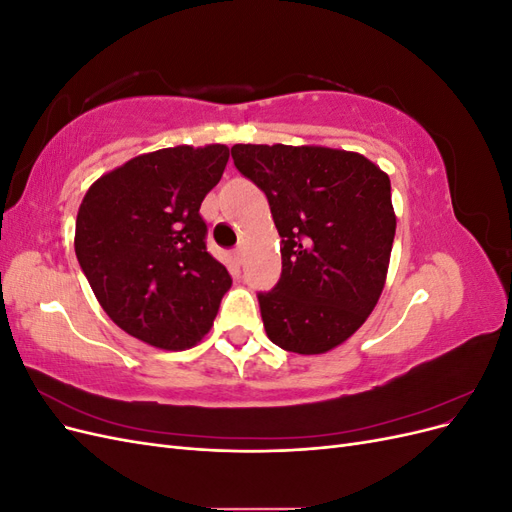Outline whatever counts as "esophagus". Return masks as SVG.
<instances>
[{
    "label": "esophagus",
    "mask_w": 512,
    "mask_h": 512,
    "mask_svg": "<svg viewBox=\"0 0 512 512\" xmlns=\"http://www.w3.org/2000/svg\"><path fill=\"white\" fill-rule=\"evenodd\" d=\"M232 262H235V265H241L243 262V247L241 245H237L235 250H232Z\"/></svg>",
    "instance_id": "obj_1"
}]
</instances>
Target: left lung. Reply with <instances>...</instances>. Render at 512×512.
Returning <instances> with one entry per match:
<instances>
[{
	"label": "left lung",
	"mask_w": 512,
	"mask_h": 512,
	"mask_svg": "<svg viewBox=\"0 0 512 512\" xmlns=\"http://www.w3.org/2000/svg\"><path fill=\"white\" fill-rule=\"evenodd\" d=\"M232 160L265 192L282 237V275L258 292L275 346L322 354L376 307L395 239L389 175L359 153L235 145Z\"/></svg>",
	"instance_id": "obj_1"
}]
</instances>
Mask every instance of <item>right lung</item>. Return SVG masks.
<instances>
[{
  "mask_svg": "<svg viewBox=\"0 0 512 512\" xmlns=\"http://www.w3.org/2000/svg\"><path fill=\"white\" fill-rule=\"evenodd\" d=\"M226 145L168 147L132 158L87 190L74 252L119 329L164 350L194 346L232 277L207 252L200 203L218 185Z\"/></svg>",
  "mask_w": 512,
  "mask_h": 512,
  "instance_id": "1",
  "label": "right lung"
}]
</instances>
